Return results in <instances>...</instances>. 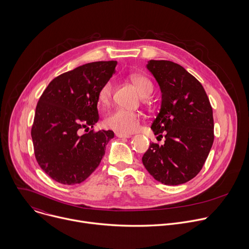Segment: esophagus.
Listing matches in <instances>:
<instances>
[{
  "label": "esophagus",
  "mask_w": 249,
  "mask_h": 249,
  "mask_svg": "<svg viewBox=\"0 0 249 249\" xmlns=\"http://www.w3.org/2000/svg\"><path fill=\"white\" fill-rule=\"evenodd\" d=\"M116 136L118 138H131V135H129V134H122V133H119V132L116 133Z\"/></svg>",
  "instance_id": "esophagus-1"
}]
</instances>
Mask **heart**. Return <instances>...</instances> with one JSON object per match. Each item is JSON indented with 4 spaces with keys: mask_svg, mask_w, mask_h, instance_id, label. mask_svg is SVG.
I'll use <instances>...</instances> for the list:
<instances>
[{
    "mask_svg": "<svg viewBox=\"0 0 249 249\" xmlns=\"http://www.w3.org/2000/svg\"><path fill=\"white\" fill-rule=\"evenodd\" d=\"M130 80L142 96H148L152 93L154 89L153 84L147 77L139 74H133L130 76ZM112 92V82L108 81L104 83L98 91L99 102L101 104H107L111 99ZM104 124L119 133L131 134L139 128L140 114L124 108H115L106 115Z\"/></svg>",
    "mask_w": 249,
    "mask_h": 249,
    "instance_id": "heart-1",
    "label": "heart"
}]
</instances>
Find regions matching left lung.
<instances>
[{
	"mask_svg": "<svg viewBox=\"0 0 249 249\" xmlns=\"http://www.w3.org/2000/svg\"><path fill=\"white\" fill-rule=\"evenodd\" d=\"M148 70L161 90L160 113L152 124L164 144L152 143L142 158L154 178L165 185L185 183L200 172L214 142V118L200 82L180 65L151 60Z\"/></svg>",
	"mask_w": 249,
	"mask_h": 249,
	"instance_id": "1",
	"label": "left lung"
}]
</instances>
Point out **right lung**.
Returning a JSON list of instances; mask_svg holds the SVG:
<instances>
[{"label":"right lung","mask_w":249,"mask_h":249,"mask_svg":"<svg viewBox=\"0 0 249 249\" xmlns=\"http://www.w3.org/2000/svg\"><path fill=\"white\" fill-rule=\"evenodd\" d=\"M116 65L99 61L80 66L52 80L40 96L31 137L35 159L53 180L78 184L99 165L114 133L89 128L98 121V91ZM83 128L88 133L82 134Z\"/></svg>","instance_id":"1"}]
</instances>
